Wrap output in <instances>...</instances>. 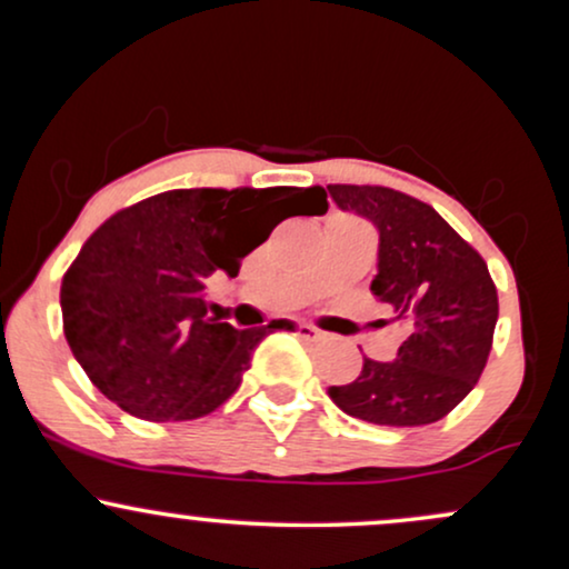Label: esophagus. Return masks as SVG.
I'll use <instances>...</instances> for the list:
<instances>
[{"label": "esophagus", "instance_id": "34e87169", "mask_svg": "<svg viewBox=\"0 0 569 569\" xmlns=\"http://www.w3.org/2000/svg\"><path fill=\"white\" fill-rule=\"evenodd\" d=\"M297 329H299V337H305V339H321L323 337L321 329H316V326H310V323H299Z\"/></svg>", "mask_w": 569, "mask_h": 569}]
</instances>
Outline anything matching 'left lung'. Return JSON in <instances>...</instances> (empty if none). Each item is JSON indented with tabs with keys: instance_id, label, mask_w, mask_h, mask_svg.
<instances>
[{
	"instance_id": "8db88e82",
	"label": "left lung",
	"mask_w": 569,
	"mask_h": 569,
	"mask_svg": "<svg viewBox=\"0 0 569 569\" xmlns=\"http://www.w3.org/2000/svg\"><path fill=\"white\" fill-rule=\"evenodd\" d=\"M339 211L380 234L371 293L403 323L393 361L363 358L329 398L345 415L390 428L430 426L479 382L498 323V289L487 262L426 202L388 187L331 184Z\"/></svg>"
}]
</instances>
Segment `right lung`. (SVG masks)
<instances>
[{
    "instance_id": "1",
    "label": "right lung",
    "mask_w": 569,
    "mask_h": 569,
    "mask_svg": "<svg viewBox=\"0 0 569 569\" xmlns=\"http://www.w3.org/2000/svg\"><path fill=\"white\" fill-rule=\"evenodd\" d=\"M321 187L171 189L114 213L61 283L63 335L109 401L141 420H198L238 390L253 348L289 321H208L206 283L289 217H323Z\"/></svg>"
}]
</instances>
